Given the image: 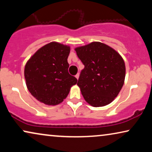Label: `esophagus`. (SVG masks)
<instances>
[{
	"instance_id": "obj_1",
	"label": "esophagus",
	"mask_w": 152,
	"mask_h": 152,
	"mask_svg": "<svg viewBox=\"0 0 152 152\" xmlns=\"http://www.w3.org/2000/svg\"><path fill=\"white\" fill-rule=\"evenodd\" d=\"M79 77H80V74L77 73V74L76 75H75V77H76V78L77 79V80H78V79H79Z\"/></svg>"
}]
</instances>
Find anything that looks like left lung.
<instances>
[{"instance_id": "left-lung-1", "label": "left lung", "mask_w": 152, "mask_h": 152, "mask_svg": "<svg viewBox=\"0 0 152 152\" xmlns=\"http://www.w3.org/2000/svg\"><path fill=\"white\" fill-rule=\"evenodd\" d=\"M84 65L77 86L86 102L94 107L111 103L119 94L125 79L121 55L105 43L94 41L75 48Z\"/></svg>"}]
</instances>
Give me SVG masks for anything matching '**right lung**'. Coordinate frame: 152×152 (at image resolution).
<instances>
[{"mask_svg":"<svg viewBox=\"0 0 152 152\" xmlns=\"http://www.w3.org/2000/svg\"><path fill=\"white\" fill-rule=\"evenodd\" d=\"M70 51L69 45L53 41L39 48L27 61L24 69L27 88L40 102L59 104L77 82L68 71Z\"/></svg>","mask_w":152,"mask_h":152,"instance_id":"right-lung-1","label":"right lung"}]
</instances>
